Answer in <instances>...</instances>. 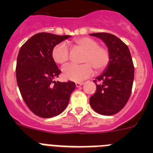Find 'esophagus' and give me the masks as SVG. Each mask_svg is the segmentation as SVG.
<instances>
[{
  "label": "esophagus",
  "instance_id": "1",
  "mask_svg": "<svg viewBox=\"0 0 153 153\" xmlns=\"http://www.w3.org/2000/svg\"><path fill=\"white\" fill-rule=\"evenodd\" d=\"M83 84V83H76V87H79V86H81Z\"/></svg>",
  "mask_w": 153,
  "mask_h": 153
}]
</instances>
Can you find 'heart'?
Instances as JSON below:
<instances>
[{
    "instance_id": "heart-1",
    "label": "heart",
    "mask_w": 153,
    "mask_h": 153,
    "mask_svg": "<svg viewBox=\"0 0 153 153\" xmlns=\"http://www.w3.org/2000/svg\"><path fill=\"white\" fill-rule=\"evenodd\" d=\"M98 41L90 36H81L74 39V47L84 51L80 65L70 64L63 69L64 79L74 82H81L90 77L93 74V69L97 73L106 70L110 62V53L105 46L98 45ZM52 58L55 63L64 65L70 58V50L64 42L53 47Z\"/></svg>"
}]
</instances>
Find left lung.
<instances>
[{"label":"left lung","mask_w":153,"mask_h":153,"mask_svg":"<svg viewBox=\"0 0 153 153\" xmlns=\"http://www.w3.org/2000/svg\"><path fill=\"white\" fill-rule=\"evenodd\" d=\"M103 40L110 53V62L103 74L96 78L97 90L90 98L93 110L111 116L120 112L129 100L134 79V66L129 47L115 35L90 33Z\"/></svg>","instance_id":"obj_1"}]
</instances>
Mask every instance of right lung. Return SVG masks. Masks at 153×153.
I'll use <instances>...</instances> for the list:
<instances>
[{
	"label": "right lung",
	"mask_w": 153,
	"mask_h": 153,
	"mask_svg": "<svg viewBox=\"0 0 153 153\" xmlns=\"http://www.w3.org/2000/svg\"><path fill=\"white\" fill-rule=\"evenodd\" d=\"M70 36L38 33L25 42L19 51L16 66L19 90L30 111L42 118L60 114L76 88L72 81H54L61 71L53 60L52 51Z\"/></svg>",
	"instance_id": "right-lung-1"
}]
</instances>
